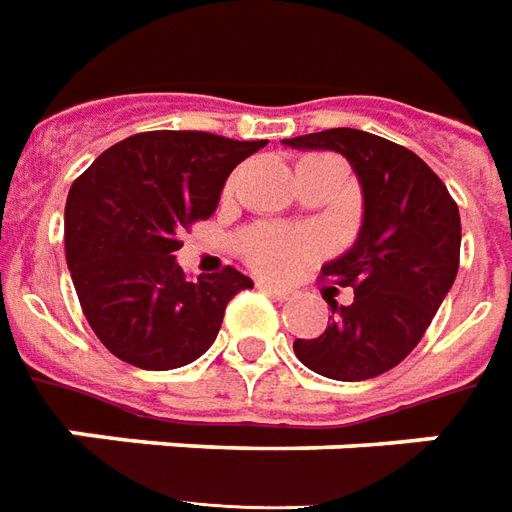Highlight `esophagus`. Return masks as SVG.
Here are the masks:
<instances>
[{
    "mask_svg": "<svg viewBox=\"0 0 512 512\" xmlns=\"http://www.w3.org/2000/svg\"><path fill=\"white\" fill-rule=\"evenodd\" d=\"M260 291H266L268 296H274L277 302H288V299H291V291H288V288L271 285V282H260Z\"/></svg>",
    "mask_w": 512,
    "mask_h": 512,
    "instance_id": "obj_1",
    "label": "esophagus"
}]
</instances>
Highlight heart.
I'll return each instance as SVG.
<instances>
[{
	"label": "heart",
	"instance_id": "obj_1",
	"mask_svg": "<svg viewBox=\"0 0 512 512\" xmlns=\"http://www.w3.org/2000/svg\"><path fill=\"white\" fill-rule=\"evenodd\" d=\"M321 249H324V235L316 230L260 227L244 238V257L268 277H288Z\"/></svg>",
	"mask_w": 512,
	"mask_h": 512
}]
</instances>
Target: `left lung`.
Returning a JSON list of instances; mask_svg holds the SVG:
<instances>
[{
  "mask_svg": "<svg viewBox=\"0 0 512 512\" xmlns=\"http://www.w3.org/2000/svg\"><path fill=\"white\" fill-rule=\"evenodd\" d=\"M291 149H330L349 160L363 191L355 244L321 266L335 285L355 288L338 305L324 288L332 321L318 338L293 341L310 371L341 382L380 377L421 341L460 266V213L441 177L405 146L338 127L282 141Z\"/></svg>",
  "mask_w": 512,
  "mask_h": 512,
  "instance_id": "1",
  "label": "left lung"
}]
</instances>
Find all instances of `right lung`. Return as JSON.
<instances>
[{
	"label": "right lung",
	"instance_id": "1",
	"mask_svg": "<svg viewBox=\"0 0 512 512\" xmlns=\"http://www.w3.org/2000/svg\"><path fill=\"white\" fill-rule=\"evenodd\" d=\"M266 141L196 130L138 132L96 157L66 199V260L82 313L113 355L169 371L194 363L227 302L255 282L238 268L188 277L182 230L219 207L232 169Z\"/></svg>",
	"mask_w": 512,
	"mask_h": 512
}]
</instances>
